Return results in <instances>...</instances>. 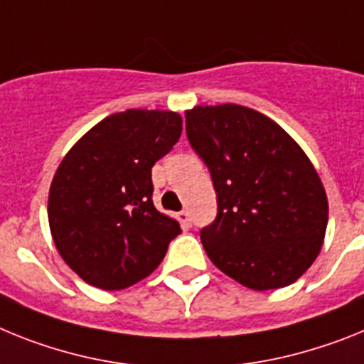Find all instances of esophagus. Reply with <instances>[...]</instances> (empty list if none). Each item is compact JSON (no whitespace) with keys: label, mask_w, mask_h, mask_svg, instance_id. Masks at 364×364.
<instances>
[{"label":"esophagus","mask_w":364,"mask_h":364,"mask_svg":"<svg viewBox=\"0 0 364 364\" xmlns=\"http://www.w3.org/2000/svg\"><path fill=\"white\" fill-rule=\"evenodd\" d=\"M178 220L181 221V225L186 227V229L192 225V220H191V214H188V210H181V213L178 214Z\"/></svg>","instance_id":"esophagus-1"}]
</instances>
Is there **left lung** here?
<instances>
[{
    "instance_id": "1",
    "label": "left lung",
    "mask_w": 364,
    "mask_h": 364,
    "mask_svg": "<svg viewBox=\"0 0 364 364\" xmlns=\"http://www.w3.org/2000/svg\"><path fill=\"white\" fill-rule=\"evenodd\" d=\"M185 119L218 196L216 220L201 229L207 257L257 291L299 280L328 225L326 191L304 150L269 117L238 104L196 106Z\"/></svg>"
}]
</instances>
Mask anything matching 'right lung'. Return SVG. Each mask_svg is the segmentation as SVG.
<instances>
[{"label": "right lung", "instance_id": "add662e5", "mask_svg": "<svg viewBox=\"0 0 364 364\" xmlns=\"http://www.w3.org/2000/svg\"><path fill=\"white\" fill-rule=\"evenodd\" d=\"M176 112L126 109L106 117L65 154L50 183V235L84 282L124 289L143 280L181 232L151 201V166L181 137Z\"/></svg>", "mask_w": 364, "mask_h": 364}]
</instances>
